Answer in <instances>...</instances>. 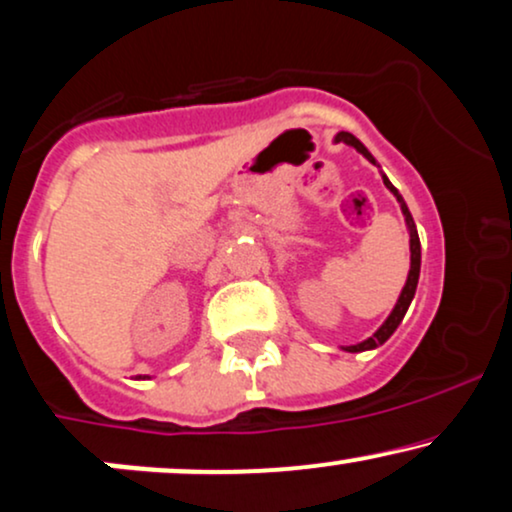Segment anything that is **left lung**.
Listing matches in <instances>:
<instances>
[{"mask_svg": "<svg viewBox=\"0 0 512 512\" xmlns=\"http://www.w3.org/2000/svg\"><path fill=\"white\" fill-rule=\"evenodd\" d=\"M337 142H346V144H351V147H356L358 151H361V154L365 156V159L375 163V159H372L370 151L365 149L363 144L358 142L356 137L351 135V132H339V135H337ZM382 180H384V185H387V187L391 189V192L396 194V199H399V204H401L403 216H406V225H408V230H410V273H408L406 287H403V292H401V296H399V301H396L394 311H391L389 318L384 320V325L380 327V330H377L375 334H372V337H368V339H365V342H361V344L346 346V351H353V353H358V351H368V349H375V346H380V344L387 342V339L391 337V334H394L396 327H399V323L403 320V315H406L408 306H410V301H413V296H415V287H418V277H420V237H418V230H415L413 216H410V211H408L406 201H403L401 194L396 192V187L391 185V182H389L387 178H384V175H382Z\"/></svg>", "mask_w": 512, "mask_h": 512, "instance_id": "obj_1", "label": "left lung"}]
</instances>
